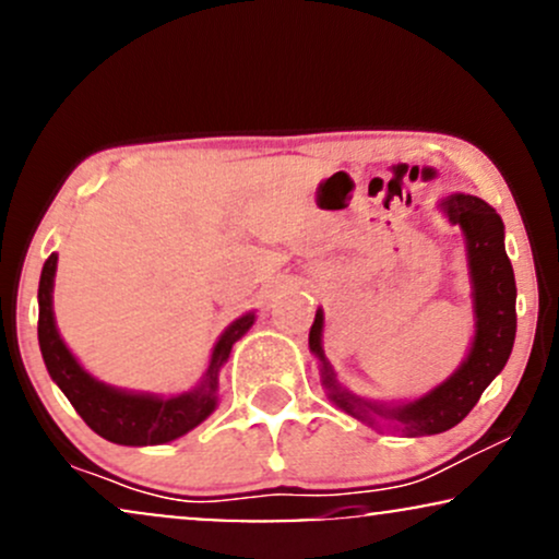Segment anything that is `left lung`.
<instances>
[{
	"mask_svg": "<svg viewBox=\"0 0 559 559\" xmlns=\"http://www.w3.org/2000/svg\"><path fill=\"white\" fill-rule=\"evenodd\" d=\"M450 225H457L465 240L471 304H474V340L468 356L444 382L421 397L382 400L360 397L340 384L324 356V311L317 308L308 347L319 360L321 384L340 411L371 429L397 431L403 437L442 435L468 416L481 392L508 364L515 343V274L504 251V225L500 214L476 195L452 193L439 203Z\"/></svg>",
	"mask_w": 559,
	"mask_h": 559,
	"instance_id": "8db88e82",
	"label": "left lung"
}]
</instances>
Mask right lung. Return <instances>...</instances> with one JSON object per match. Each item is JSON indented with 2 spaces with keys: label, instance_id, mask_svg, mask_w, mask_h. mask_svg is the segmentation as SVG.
Here are the masks:
<instances>
[{
  "label": "right lung",
  "instance_id": "right-lung-1",
  "mask_svg": "<svg viewBox=\"0 0 559 559\" xmlns=\"http://www.w3.org/2000/svg\"><path fill=\"white\" fill-rule=\"evenodd\" d=\"M55 274L57 253L46 259L38 282V345L51 382L64 392L72 408L98 437L124 448L167 444L195 429L219 405V371L227 364L233 345L253 326L255 311H246L216 340L206 371L193 390L180 395H154L98 382L64 345L55 321Z\"/></svg>",
  "mask_w": 559,
  "mask_h": 559
}]
</instances>
